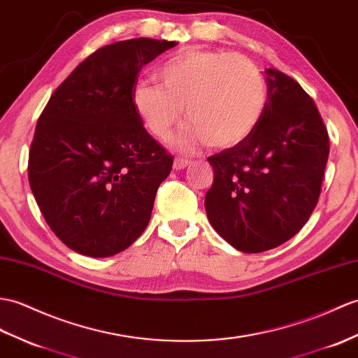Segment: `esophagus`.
Listing matches in <instances>:
<instances>
[{
  "label": "esophagus",
  "mask_w": 358,
  "mask_h": 358,
  "mask_svg": "<svg viewBox=\"0 0 358 358\" xmlns=\"http://www.w3.org/2000/svg\"><path fill=\"white\" fill-rule=\"evenodd\" d=\"M190 163H192V162L187 160V159H180V157H177L176 162H173V169H176V171H181V169L187 168V166H189Z\"/></svg>",
  "instance_id": "obj_1"
}]
</instances>
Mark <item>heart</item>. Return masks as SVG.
Segmentation results:
<instances>
[{
	"label": "heart",
	"mask_w": 358,
	"mask_h": 358,
	"mask_svg": "<svg viewBox=\"0 0 358 358\" xmlns=\"http://www.w3.org/2000/svg\"><path fill=\"white\" fill-rule=\"evenodd\" d=\"M159 78L162 85L137 80L131 103L149 134L159 140H168L180 127L186 106L192 124L176 141L182 151L241 145L253 134L267 105L262 73L243 55L186 48L160 65Z\"/></svg>",
	"instance_id": "heart-1"
}]
</instances>
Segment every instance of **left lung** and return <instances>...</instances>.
<instances>
[{
	"label": "left lung",
	"mask_w": 358,
	"mask_h": 358,
	"mask_svg": "<svg viewBox=\"0 0 358 358\" xmlns=\"http://www.w3.org/2000/svg\"><path fill=\"white\" fill-rule=\"evenodd\" d=\"M265 80L268 102L253 134L207 159L215 172L207 218L244 253L270 250L305 226L329 155L327 127L305 90L274 69Z\"/></svg>",
	"instance_id": "obj_1"
}]
</instances>
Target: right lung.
I'll return each mask as SVG.
<instances>
[{
	"label": "right lung",
	"instance_id": "1",
	"mask_svg": "<svg viewBox=\"0 0 358 358\" xmlns=\"http://www.w3.org/2000/svg\"><path fill=\"white\" fill-rule=\"evenodd\" d=\"M173 41L137 38L91 53L55 90L29 151V182L44 220L80 255L123 252L151 220L173 157L131 103L143 65Z\"/></svg>",
	"mask_w": 358,
	"mask_h": 358
}]
</instances>
